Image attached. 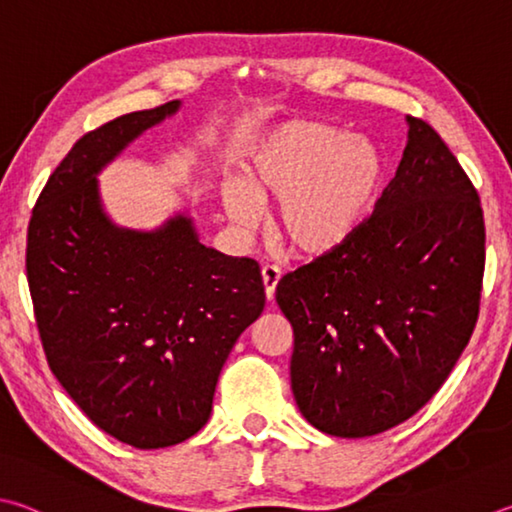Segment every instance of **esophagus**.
Masks as SVG:
<instances>
[{"mask_svg": "<svg viewBox=\"0 0 512 512\" xmlns=\"http://www.w3.org/2000/svg\"><path fill=\"white\" fill-rule=\"evenodd\" d=\"M280 268L277 266H264L262 268V280H264V291H266V300L273 302L275 300V288L280 284Z\"/></svg>", "mask_w": 512, "mask_h": 512, "instance_id": "esophagus-1", "label": "esophagus"}]
</instances>
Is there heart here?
I'll return each instance as SVG.
<instances>
[{
	"label": "heart",
	"mask_w": 512,
	"mask_h": 512,
	"mask_svg": "<svg viewBox=\"0 0 512 512\" xmlns=\"http://www.w3.org/2000/svg\"><path fill=\"white\" fill-rule=\"evenodd\" d=\"M383 156L365 138L309 120L268 132L253 147L244 185L224 190L230 221L257 226L259 203H280L277 232L297 255L320 259L356 239L383 185Z\"/></svg>",
	"instance_id": "obj_1"
}]
</instances>
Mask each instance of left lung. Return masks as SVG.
Masks as SVG:
<instances>
[{
	"mask_svg": "<svg viewBox=\"0 0 512 512\" xmlns=\"http://www.w3.org/2000/svg\"><path fill=\"white\" fill-rule=\"evenodd\" d=\"M407 145L374 215L338 253L286 273L291 387L320 432L362 439L414 416L450 376L479 318L486 228L443 138L407 116Z\"/></svg>",
	"mask_w": 512,
	"mask_h": 512,
	"instance_id": "1",
	"label": "left lung"
}]
</instances>
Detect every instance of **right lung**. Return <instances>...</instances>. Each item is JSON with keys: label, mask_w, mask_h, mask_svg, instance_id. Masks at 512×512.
I'll return each instance as SVG.
<instances>
[{"label": "right lung", "mask_w": 512, "mask_h": 512, "mask_svg": "<svg viewBox=\"0 0 512 512\" xmlns=\"http://www.w3.org/2000/svg\"><path fill=\"white\" fill-rule=\"evenodd\" d=\"M172 100L80 138L33 208L26 275L58 383L102 432L138 450L208 423L228 353L264 311L255 259L203 246L188 215L141 232L107 217L98 179Z\"/></svg>", "instance_id": "right-lung-1"}]
</instances>
